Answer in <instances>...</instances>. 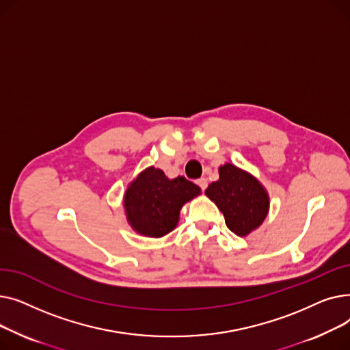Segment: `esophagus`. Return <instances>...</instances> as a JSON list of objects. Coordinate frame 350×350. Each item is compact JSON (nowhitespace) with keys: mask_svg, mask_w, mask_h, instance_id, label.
Listing matches in <instances>:
<instances>
[{"mask_svg":"<svg viewBox=\"0 0 350 350\" xmlns=\"http://www.w3.org/2000/svg\"><path fill=\"white\" fill-rule=\"evenodd\" d=\"M197 185L200 186V189H201V190L204 191V190L207 189V185H208V183H207V178H204V177L198 178V180H197Z\"/></svg>","mask_w":350,"mask_h":350,"instance_id":"34e87169","label":"esophagus"}]
</instances>
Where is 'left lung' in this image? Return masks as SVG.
<instances>
[{"mask_svg":"<svg viewBox=\"0 0 350 350\" xmlns=\"http://www.w3.org/2000/svg\"><path fill=\"white\" fill-rule=\"evenodd\" d=\"M218 172L219 178L211 183L206 194L224 214L227 227L244 237L265 219L269 207L268 194L258 180L234 164L227 163Z\"/></svg>","mask_w":350,"mask_h":350,"instance_id":"left-lung-1","label":"left lung"}]
</instances>
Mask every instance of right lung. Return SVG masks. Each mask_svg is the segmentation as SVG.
<instances>
[{
    "label": "right lung",
    "instance_id": "add662e5",
    "mask_svg": "<svg viewBox=\"0 0 350 350\" xmlns=\"http://www.w3.org/2000/svg\"><path fill=\"white\" fill-rule=\"evenodd\" d=\"M200 191L201 189L186 177L170 180L160 169H146L124 193L129 223L139 234L163 237L177 226L183 204Z\"/></svg>",
    "mask_w": 350,
    "mask_h": 350
}]
</instances>
